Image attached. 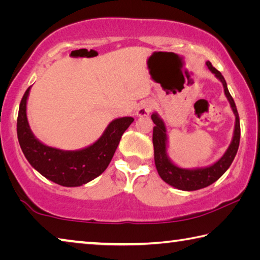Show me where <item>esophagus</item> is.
<instances>
[{
    "mask_svg": "<svg viewBox=\"0 0 260 260\" xmlns=\"http://www.w3.org/2000/svg\"><path fill=\"white\" fill-rule=\"evenodd\" d=\"M153 108H155V102H153V101L144 100L141 102L138 111H136V116H139V117L149 116V113L152 111Z\"/></svg>",
    "mask_w": 260,
    "mask_h": 260,
    "instance_id": "esophagus-1",
    "label": "esophagus"
}]
</instances>
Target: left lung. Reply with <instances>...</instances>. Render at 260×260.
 <instances>
[{
	"mask_svg": "<svg viewBox=\"0 0 260 260\" xmlns=\"http://www.w3.org/2000/svg\"><path fill=\"white\" fill-rule=\"evenodd\" d=\"M206 67L214 74V77L222 83L223 93L226 99L231 104V109L235 116V125L234 132H233V138L231 144L228 146L225 153L219 158L213 164L202 167H192V169H184L175 164L169 156V136H167V128L162 118L157 112L151 114V119L155 124L152 134V143H153V155H155V165L159 177L164 181L180 190L192 191L199 190V189L205 188L212 184L213 182L221 177V175L230 169L231 164L236 156L237 149L240 144V118L237 113V109L234 100L230 94L227 88V83L225 78L220 73L217 69L212 67V64L208 60Z\"/></svg>",
	"mask_w": 260,
	"mask_h": 260,
	"instance_id": "left-lung-1",
	"label": "left lung"
}]
</instances>
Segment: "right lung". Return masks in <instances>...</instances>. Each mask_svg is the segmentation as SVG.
<instances>
[{"instance_id":"right-lung-1","label":"right lung","mask_w":260,"mask_h":260,"mask_svg":"<svg viewBox=\"0 0 260 260\" xmlns=\"http://www.w3.org/2000/svg\"><path fill=\"white\" fill-rule=\"evenodd\" d=\"M30 87L25 91L19 105L17 135L26 159L34 170L50 181L64 187H80L102 174L116 152L121 135L134 121L132 117L117 118L103 134L78 150H63L41 142L30 129L27 119V100Z\"/></svg>"}]
</instances>
